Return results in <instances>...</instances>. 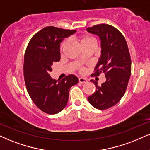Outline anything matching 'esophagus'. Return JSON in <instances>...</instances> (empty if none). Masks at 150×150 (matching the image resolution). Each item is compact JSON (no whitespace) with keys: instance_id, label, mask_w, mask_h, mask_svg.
<instances>
[{"instance_id":"34e87169","label":"esophagus","mask_w":150,"mask_h":150,"mask_svg":"<svg viewBox=\"0 0 150 150\" xmlns=\"http://www.w3.org/2000/svg\"><path fill=\"white\" fill-rule=\"evenodd\" d=\"M78 80H79V82H80V83L87 82V79L85 78V77H79Z\"/></svg>"}]
</instances>
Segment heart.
Segmentation results:
<instances>
[{"mask_svg":"<svg viewBox=\"0 0 150 150\" xmlns=\"http://www.w3.org/2000/svg\"><path fill=\"white\" fill-rule=\"evenodd\" d=\"M79 40L80 41V43L81 46H84L85 45L87 44H91V43H94L96 44V39L93 37H92L91 35H88V34H84V35H81L79 37ZM68 43L67 39H65V40L63 41V42L61 43L60 45V51L62 52L64 50V49L65 48L66 44ZM85 71V68L83 67V66H81V67L79 68V71L82 73Z\"/></svg>","mask_w":150,"mask_h":150,"instance_id":"1","label":"heart"}]
</instances>
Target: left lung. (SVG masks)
I'll use <instances>...</instances> for the list:
<instances>
[{"label": "left lung", "mask_w": 150, "mask_h": 150, "mask_svg": "<svg viewBox=\"0 0 150 150\" xmlns=\"http://www.w3.org/2000/svg\"><path fill=\"white\" fill-rule=\"evenodd\" d=\"M89 33L100 37L102 43V55L91 77L105 73L106 81L101 86L91 79L96 91L88 96L93 107L105 110L116 105L124 96L127 87L132 61L128 45L122 34L108 24H98L87 28Z\"/></svg>", "instance_id": "obj_1"}]
</instances>
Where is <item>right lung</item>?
<instances>
[{"instance_id":"obj_1","label":"right lung","mask_w":150,"mask_h":150,"mask_svg":"<svg viewBox=\"0 0 150 150\" xmlns=\"http://www.w3.org/2000/svg\"><path fill=\"white\" fill-rule=\"evenodd\" d=\"M75 33V30L48 26L32 37L26 48L23 65L26 88L35 105L48 114H56L64 109L70 88L78 82L73 75L57 81L49 74L53 63L60 60V43Z\"/></svg>"}]
</instances>
